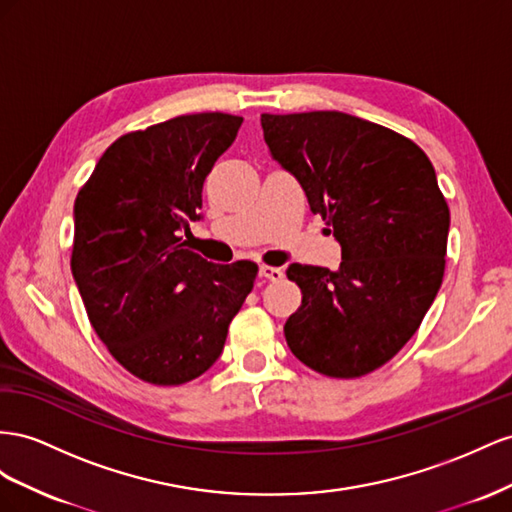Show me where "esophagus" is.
Segmentation results:
<instances>
[{"instance_id": "34e87169", "label": "esophagus", "mask_w": 512, "mask_h": 512, "mask_svg": "<svg viewBox=\"0 0 512 512\" xmlns=\"http://www.w3.org/2000/svg\"><path fill=\"white\" fill-rule=\"evenodd\" d=\"M259 274L268 281H279V279H283L285 272H283V268H276V266H261Z\"/></svg>"}]
</instances>
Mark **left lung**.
<instances>
[{
    "mask_svg": "<svg viewBox=\"0 0 512 512\" xmlns=\"http://www.w3.org/2000/svg\"><path fill=\"white\" fill-rule=\"evenodd\" d=\"M272 158L341 244L337 272L291 264L302 289L285 339L330 377L382 367L414 337L442 285L450 212L427 154L341 111L261 115Z\"/></svg>",
    "mask_w": 512,
    "mask_h": 512,
    "instance_id": "1",
    "label": "left lung"
}]
</instances>
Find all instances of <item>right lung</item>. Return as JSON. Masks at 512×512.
Wrapping results in <instances>:
<instances>
[{"instance_id":"obj_1","label":"right lung","mask_w":512,"mask_h":512,"mask_svg":"<svg viewBox=\"0 0 512 512\" xmlns=\"http://www.w3.org/2000/svg\"><path fill=\"white\" fill-rule=\"evenodd\" d=\"M242 118L195 113L113 141L75 201L70 268L100 341L156 386L206 373L251 294L257 264L188 251L203 180Z\"/></svg>"}]
</instances>
